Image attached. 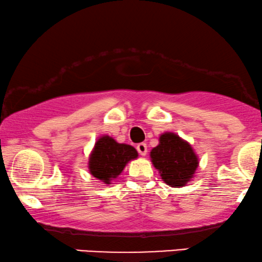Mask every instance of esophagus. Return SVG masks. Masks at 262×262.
Instances as JSON below:
<instances>
[{"mask_svg":"<svg viewBox=\"0 0 262 262\" xmlns=\"http://www.w3.org/2000/svg\"><path fill=\"white\" fill-rule=\"evenodd\" d=\"M137 150H138V152H139L141 156H145L147 154V145L145 144V143L138 144L137 145Z\"/></svg>","mask_w":262,"mask_h":262,"instance_id":"1","label":"esophagus"}]
</instances>
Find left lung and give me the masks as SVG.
Wrapping results in <instances>:
<instances>
[{
  "mask_svg": "<svg viewBox=\"0 0 262 262\" xmlns=\"http://www.w3.org/2000/svg\"><path fill=\"white\" fill-rule=\"evenodd\" d=\"M150 159L162 181L173 188L185 187L199 166V157L193 146L169 132L160 135L159 145L151 150Z\"/></svg>",
  "mask_w": 262,
  "mask_h": 262,
  "instance_id": "1",
  "label": "left lung"
}]
</instances>
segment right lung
I'll list each match as a JSON object with an SVG mask.
<instances>
[{"label":"right lung","instance_id":"add662e5","mask_svg":"<svg viewBox=\"0 0 262 262\" xmlns=\"http://www.w3.org/2000/svg\"><path fill=\"white\" fill-rule=\"evenodd\" d=\"M138 156L132 145L117 143L108 135H102L94 145L88 167L93 177L108 185L121 174L127 163Z\"/></svg>","mask_w":262,"mask_h":262}]
</instances>
